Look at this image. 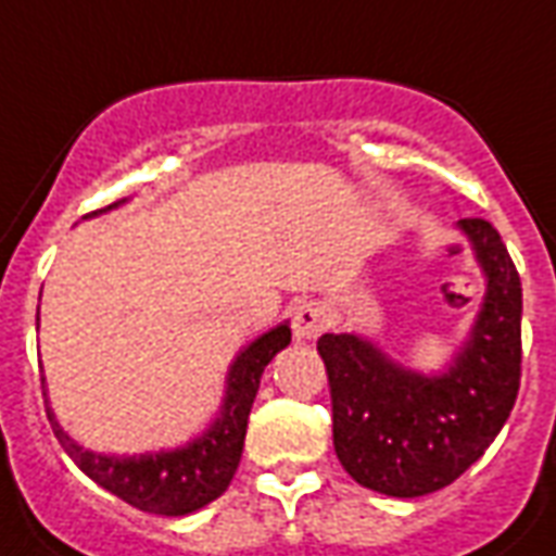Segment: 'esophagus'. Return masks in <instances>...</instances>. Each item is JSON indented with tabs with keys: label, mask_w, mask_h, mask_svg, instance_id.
<instances>
[{
	"label": "esophagus",
	"mask_w": 556,
	"mask_h": 556,
	"mask_svg": "<svg viewBox=\"0 0 556 556\" xmlns=\"http://www.w3.org/2000/svg\"><path fill=\"white\" fill-rule=\"evenodd\" d=\"M326 328V311L317 302H302L293 307V334L299 340L319 338V331Z\"/></svg>",
	"instance_id": "1"
}]
</instances>
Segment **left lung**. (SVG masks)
<instances>
[{
  "mask_svg": "<svg viewBox=\"0 0 556 556\" xmlns=\"http://www.w3.org/2000/svg\"><path fill=\"white\" fill-rule=\"evenodd\" d=\"M485 275L471 338L447 372L424 376L358 334H323L340 465L391 497L439 492L480 459L516 406L521 382V278L485 218H462Z\"/></svg>",
  "mask_w": 556,
  "mask_h": 556,
  "instance_id": "obj_1",
  "label": "left lung"
}]
</instances>
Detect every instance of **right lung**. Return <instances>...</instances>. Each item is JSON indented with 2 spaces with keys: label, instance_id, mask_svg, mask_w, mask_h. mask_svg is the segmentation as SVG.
<instances>
[{
  "label": "right lung",
  "instance_id": "obj_1",
  "mask_svg": "<svg viewBox=\"0 0 556 556\" xmlns=\"http://www.w3.org/2000/svg\"><path fill=\"white\" fill-rule=\"evenodd\" d=\"M117 204L103 206L97 213H106ZM97 213H91V216H97ZM287 343H290V326L283 323V326L266 331L239 352L237 362L230 364L225 406L213 420V427L206 429L201 439L189 441L186 447L160 450V453H144V456H103V453L79 447L59 427V420L50 408H47V417H50L55 439L62 441L64 453L97 485H103L106 492L117 494L121 501H127L129 506H136L141 513L189 516L194 509L213 504L233 480L239 456H242V444H245L251 403H254L257 388H261V376L266 364L273 362ZM40 384H43V379H40Z\"/></svg>",
  "mask_w": 556,
  "mask_h": 556
}]
</instances>
